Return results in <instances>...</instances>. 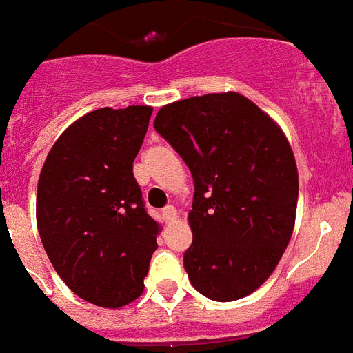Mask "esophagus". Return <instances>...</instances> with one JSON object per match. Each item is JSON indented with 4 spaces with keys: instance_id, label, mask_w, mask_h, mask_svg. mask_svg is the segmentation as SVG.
<instances>
[{
    "instance_id": "obj_1",
    "label": "esophagus",
    "mask_w": 353,
    "mask_h": 353,
    "mask_svg": "<svg viewBox=\"0 0 353 353\" xmlns=\"http://www.w3.org/2000/svg\"><path fill=\"white\" fill-rule=\"evenodd\" d=\"M162 218L165 219V223H173L174 219L179 218V214H176V209L173 205H168L165 209H162Z\"/></svg>"
}]
</instances>
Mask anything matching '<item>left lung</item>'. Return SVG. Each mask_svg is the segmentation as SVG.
Masks as SVG:
<instances>
[{
    "instance_id": "left-lung-1",
    "label": "left lung",
    "mask_w": 353,
    "mask_h": 353,
    "mask_svg": "<svg viewBox=\"0 0 353 353\" xmlns=\"http://www.w3.org/2000/svg\"><path fill=\"white\" fill-rule=\"evenodd\" d=\"M153 126L194 180L183 254L192 288L214 302L248 296L275 271L294 228L298 170L284 132L237 92L164 105Z\"/></svg>"
}]
</instances>
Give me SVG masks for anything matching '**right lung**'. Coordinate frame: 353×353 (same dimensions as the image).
Returning <instances> with one entry per match:
<instances>
[{
    "label": "right lung",
    "instance_id": "1",
    "mask_svg": "<svg viewBox=\"0 0 353 353\" xmlns=\"http://www.w3.org/2000/svg\"><path fill=\"white\" fill-rule=\"evenodd\" d=\"M153 108L105 107L60 135L42 165L37 228L68 288L117 309L143 294L161 225L146 212L134 161Z\"/></svg>",
    "mask_w": 353,
    "mask_h": 353
}]
</instances>
